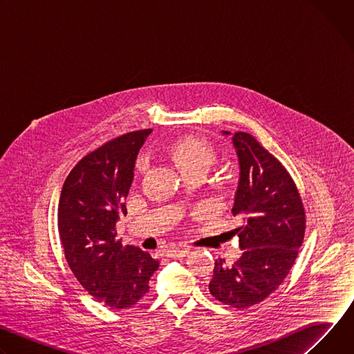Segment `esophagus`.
<instances>
[{"instance_id": "obj_1", "label": "esophagus", "mask_w": 354, "mask_h": 354, "mask_svg": "<svg viewBox=\"0 0 354 354\" xmlns=\"http://www.w3.org/2000/svg\"><path fill=\"white\" fill-rule=\"evenodd\" d=\"M165 254L168 258L172 259H178V258H183L189 254V249L187 248H169L165 250Z\"/></svg>"}]
</instances>
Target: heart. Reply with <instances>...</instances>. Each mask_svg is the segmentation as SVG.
Instances as JSON below:
<instances>
[{"instance_id": "b5f03b06", "label": "heart", "mask_w": 354, "mask_h": 354, "mask_svg": "<svg viewBox=\"0 0 354 354\" xmlns=\"http://www.w3.org/2000/svg\"><path fill=\"white\" fill-rule=\"evenodd\" d=\"M168 153L185 174H206L217 160L214 147L209 141L196 137H183L174 141Z\"/></svg>"}]
</instances>
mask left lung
<instances>
[{
  "label": "left lung",
  "instance_id": "8db88e82",
  "mask_svg": "<svg viewBox=\"0 0 354 354\" xmlns=\"http://www.w3.org/2000/svg\"><path fill=\"white\" fill-rule=\"evenodd\" d=\"M232 142L241 168L232 214L245 221L235 230L243 252L232 263L216 261L209 290L223 304L245 310L276 291L291 270L304 241L306 210L287 169L254 136L238 131Z\"/></svg>",
  "mask_w": 354,
  "mask_h": 354
}]
</instances>
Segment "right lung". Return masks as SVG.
<instances>
[{
	"instance_id": "add662e5",
	"label": "right lung",
	"mask_w": 354,
	"mask_h": 354,
	"mask_svg": "<svg viewBox=\"0 0 354 354\" xmlns=\"http://www.w3.org/2000/svg\"><path fill=\"white\" fill-rule=\"evenodd\" d=\"M151 129L119 136L85 156L68 174L57 213L64 257L81 286L112 310L130 308L149 291L160 262L116 239L127 214L138 151Z\"/></svg>"
}]
</instances>
